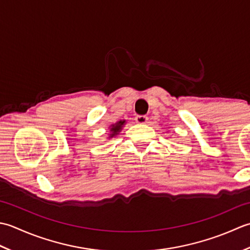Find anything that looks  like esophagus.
Wrapping results in <instances>:
<instances>
[{"instance_id": "esophagus-1", "label": "esophagus", "mask_w": 250, "mask_h": 250, "mask_svg": "<svg viewBox=\"0 0 250 250\" xmlns=\"http://www.w3.org/2000/svg\"><path fill=\"white\" fill-rule=\"evenodd\" d=\"M135 120H136V123L138 124H146L147 122V118L146 115H137Z\"/></svg>"}]
</instances>
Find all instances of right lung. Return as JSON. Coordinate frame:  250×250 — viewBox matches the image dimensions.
<instances>
[{"instance_id":"add662e5","label":"right lung","mask_w":250,"mask_h":250,"mask_svg":"<svg viewBox=\"0 0 250 250\" xmlns=\"http://www.w3.org/2000/svg\"><path fill=\"white\" fill-rule=\"evenodd\" d=\"M125 124H126V121L125 120H121L119 122H116L115 124H112L109 127L110 132H109V135H108V139H111V138H113V137L118 136L120 134V131L123 129V127H124Z\"/></svg>"}]
</instances>
